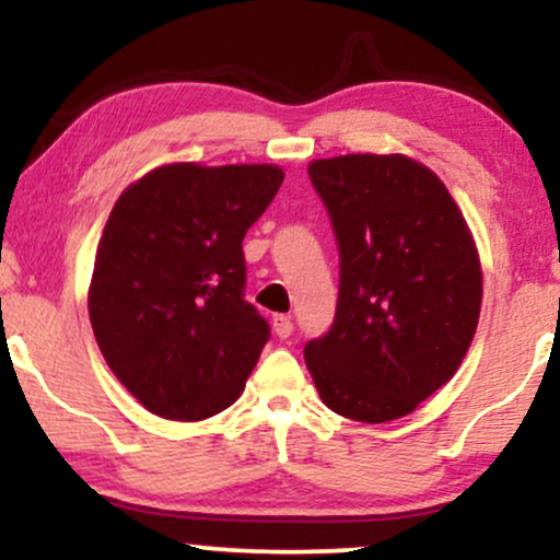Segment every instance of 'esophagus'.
<instances>
[{
    "instance_id": "obj_1",
    "label": "esophagus",
    "mask_w": 560,
    "mask_h": 560,
    "mask_svg": "<svg viewBox=\"0 0 560 560\" xmlns=\"http://www.w3.org/2000/svg\"><path fill=\"white\" fill-rule=\"evenodd\" d=\"M271 324H273V331H276V337H279V339L292 337L294 324H292V318L284 316V313H279V316H273Z\"/></svg>"
}]
</instances>
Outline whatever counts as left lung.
<instances>
[{
	"label": "left lung",
	"instance_id": "1",
	"mask_svg": "<svg viewBox=\"0 0 560 560\" xmlns=\"http://www.w3.org/2000/svg\"><path fill=\"white\" fill-rule=\"evenodd\" d=\"M339 244L337 316L305 345L334 413L384 423L413 413L464 363L481 311V262L434 171L405 155L313 160Z\"/></svg>",
	"mask_w": 560,
	"mask_h": 560
}]
</instances>
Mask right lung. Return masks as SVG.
I'll return each mask as SVG.
<instances>
[{
    "instance_id": "1",
    "label": "right lung",
    "mask_w": 560,
    "mask_h": 560,
    "mask_svg": "<svg viewBox=\"0 0 560 560\" xmlns=\"http://www.w3.org/2000/svg\"><path fill=\"white\" fill-rule=\"evenodd\" d=\"M281 182L268 163H171L115 202L89 318L113 374L160 419H210L253 374L271 329L244 302L242 240Z\"/></svg>"
}]
</instances>
